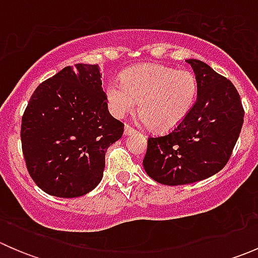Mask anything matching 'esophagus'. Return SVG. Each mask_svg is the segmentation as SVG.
Here are the masks:
<instances>
[{"instance_id":"1","label":"esophagus","mask_w":258,"mask_h":258,"mask_svg":"<svg viewBox=\"0 0 258 258\" xmlns=\"http://www.w3.org/2000/svg\"><path fill=\"white\" fill-rule=\"evenodd\" d=\"M136 132V130L134 128V127H131L130 124H124V136H128V135H132Z\"/></svg>"}]
</instances>
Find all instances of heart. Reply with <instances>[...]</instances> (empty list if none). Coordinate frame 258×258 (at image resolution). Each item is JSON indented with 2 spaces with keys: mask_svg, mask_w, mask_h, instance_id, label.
<instances>
[{
  "mask_svg": "<svg viewBox=\"0 0 258 258\" xmlns=\"http://www.w3.org/2000/svg\"><path fill=\"white\" fill-rule=\"evenodd\" d=\"M197 81L187 70L157 63L130 67L122 82L111 81L106 87L108 108L114 117L134 111L139 101L140 119L157 131H171L188 116L196 102Z\"/></svg>",
  "mask_w": 258,
  "mask_h": 258,
  "instance_id": "1",
  "label": "heart"
}]
</instances>
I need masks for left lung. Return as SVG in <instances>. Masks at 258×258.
<instances>
[{
    "label": "left lung",
    "instance_id": "1",
    "mask_svg": "<svg viewBox=\"0 0 258 258\" xmlns=\"http://www.w3.org/2000/svg\"><path fill=\"white\" fill-rule=\"evenodd\" d=\"M187 63L196 75V102L173 131L148 139L144 158L146 173L167 186L194 183L220 172L243 124V107L232 82L199 59Z\"/></svg>",
    "mask_w": 258,
    "mask_h": 258
}]
</instances>
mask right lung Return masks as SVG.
Returning a JSON list of instances; mask_svg holds the SVG:
<instances>
[{
	"label": "right lung",
	"mask_w": 258,
	"mask_h": 258,
	"mask_svg": "<svg viewBox=\"0 0 258 258\" xmlns=\"http://www.w3.org/2000/svg\"><path fill=\"white\" fill-rule=\"evenodd\" d=\"M122 134L123 123L107 110L100 67H64L36 88L22 116L28 173L51 196H83L102 179L106 151Z\"/></svg>",
	"instance_id": "right-lung-1"
}]
</instances>
